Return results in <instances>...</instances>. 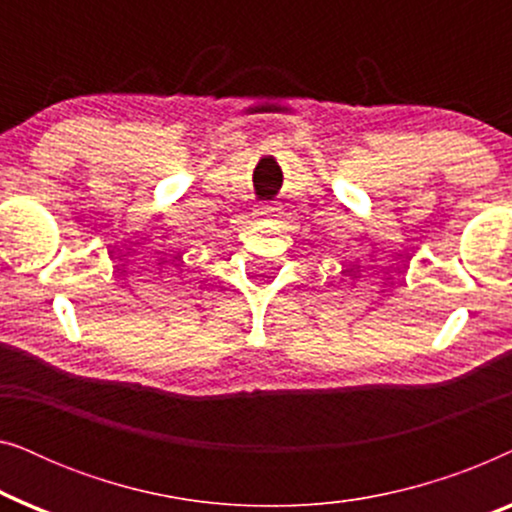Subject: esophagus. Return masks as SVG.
Wrapping results in <instances>:
<instances>
[{"mask_svg": "<svg viewBox=\"0 0 512 512\" xmlns=\"http://www.w3.org/2000/svg\"><path fill=\"white\" fill-rule=\"evenodd\" d=\"M256 216L258 219H279V209L277 207H258L256 209Z\"/></svg>", "mask_w": 512, "mask_h": 512, "instance_id": "esophagus-1", "label": "esophagus"}]
</instances>
